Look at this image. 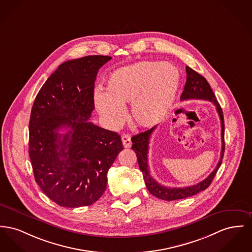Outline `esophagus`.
I'll return each instance as SVG.
<instances>
[{
  "instance_id": "1",
  "label": "esophagus",
  "mask_w": 252,
  "mask_h": 252,
  "mask_svg": "<svg viewBox=\"0 0 252 252\" xmlns=\"http://www.w3.org/2000/svg\"><path fill=\"white\" fill-rule=\"evenodd\" d=\"M122 142L123 145L126 148H129L131 147L132 143H131V137L129 134H124L122 135Z\"/></svg>"
}]
</instances>
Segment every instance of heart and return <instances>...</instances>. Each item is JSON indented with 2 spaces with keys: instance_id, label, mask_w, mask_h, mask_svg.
Segmentation results:
<instances>
[{
  "instance_id": "1",
  "label": "heart",
  "mask_w": 252,
  "mask_h": 252,
  "mask_svg": "<svg viewBox=\"0 0 252 252\" xmlns=\"http://www.w3.org/2000/svg\"><path fill=\"white\" fill-rule=\"evenodd\" d=\"M180 82V72L173 64L141 61L109 75L106 92L96 90L94 104L105 124L116 127L124 121V105L131 103L132 123L148 128L157 125L169 111Z\"/></svg>"
}]
</instances>
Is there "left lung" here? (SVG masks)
<instances>
[{
	"label": "left lung",
	"mask_w": 252,
	"mask_h": 252,
	"mask_svg": "<svg viewBox=\"0 0 252 252\" xmlns=\"http://www.w3.org/2000/svg\"><path fill=\"white\" fill-rule=\"evenodd\" d=\"M187 71V82L184 88V91L181 95V100H191V99H201L209 101L216 106L217 112L219 114V117L221 120V136H222V150H221V157L217 163L215 169L208 175V177L203 180L202 182L198 183L197 185H193L190 187L186 188H167L160 185L158 182H156L151 175L149 174V168H148V145H149V139L152 132L155 130L156 126H153L152 128L148 129L145 132L135 135L131 138V141L133 143L131 148L136 153L139 167L143 173L144 180L147 186L148 191L151 193L153 196L165 200V201H173L179 199H185L188 197L193 196L197 193L201 192L205 190L209 187L212 180L215 177L221 163H222L223 152H224V123H223V115H222V108L218 103L217 99L215 98V95L210 88L209 84L207 83L206 78H204L202 75L197 73L192 68L189 66L186 67Z\"/></svg>",
	"instance_id": "obj_1"
}]
</instances>
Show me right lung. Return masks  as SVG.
<instances>
[{
	"instance_id": "obj_1",
	"label": "right lung",
	"mask_w": 252,
	"mask_h": 252,
	"mask_svg": "<svg viewBox=\"0 0 252 252\" xmlns=\"http://www.w3.org/2000/svg\"><path fill=\"white\" fill-rule=\"evenodd\" d=\"M111 57L86 56L60 64L38 92L30 121V161L40 189L61 207H87L104 194L121 136L89 122L94 82ZM62 128H68L64 134Z\"/></svg>"
}]
</instances>
